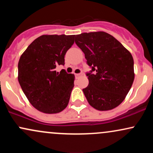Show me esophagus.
<instances>
[{"label":"esophagus","mask_w":153,"mask_h":153,"mask_svg":"<svg viewBox=\"0 0 153 153\" xmlns=\"http://www.w3.org/2000/svg\"><path fill=\"white\" fill-rule=\"evenodd\" d=\"M76 75V77H80V76H82V73H77V74H75Z\"/></svg>","instance_id":"esophagus-1"}]
</instances>
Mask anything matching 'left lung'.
<instances>
[{
	"label": "left lung",
	"instance_id": "1",
	"mask_svg": "<svg viewBox=\"0 0 153 153\" xmlns=\"http://www.w3.org/2000/svg\"><path fill=\"white\" fill-rule=\"evenodd\" d=\"M92 73H87L88 85L82 89L88 102L99 111L118 106L126 98L134 79V60L113 36L104 31L75 35Z\"/></svg>",
	"mask_w": 153,
	"mask_h": 153
}]
</instances>
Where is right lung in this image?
Segmentation results:
<instances>
[{"label":"right lung","instance_id":"1","mask_svg":"<svg viewBox=\"0 0 153 153\" xmlns=\"http://www.w3.org/2000/svg\"><path fill=\"white\" fill-rule=\"evenodd\" d=\"M75 35H42L23 52L18 64V80L23 92L36 109L45 114L61 112L69 103L75 75L56 66L65 64L66 52Z\"/></svg>","mask_w":153,"mask_h":153}]
</instances>
